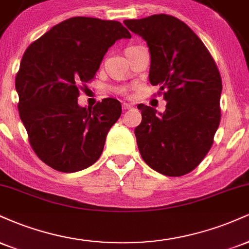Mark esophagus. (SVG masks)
I'll return each instance as SVG.
<instances>
[{"label":"esophagus","instance_id":"esophagus-1","mask_svg":"<svg viewBox=\"0 0 249 249\" xmlns=\"http://www.w3.org/2000/svg\"><path fill=\"white\" fill-rule=\"evenodd\" d=\"M123 110H128V108H131L133 107L132 104H130V103H123Z\"/></svg>","mask_w":249,"mask_h":249}]
</instances>
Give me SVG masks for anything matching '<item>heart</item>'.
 Here are the masks:
<instances>
[{
  "label": "heart",
  "mask_w": 249,
  "mask_h": 249,
  "mask_svg": "<svg viewBox=\"0 0 249 249\" xmlns=\"http://www.w3.org/2000/svg\"><path fill=\"white\" fill-rule=\"evenodd\" d=\"M118 91L121 93H126L127 92V88H121Z\"/></svg>",
  "instance_id": "1"
}]
</instances>
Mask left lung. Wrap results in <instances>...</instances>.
Listing matches in <instances>:
<instances>
[{"label":"left lung","instance_id":"obj_1","mask_svg":"<svg viewBox=\"0 0 249 249\" xmlns=\"http://www.w3.org/2000/svg\"><path fill=\"white\" fill-rule=\"evenodd\" d=\"M124 24L146 41L150 83L165 90L167 102L164 113L138 105L142 123L134 134L142 158L164 176L190 173L212 147L220 124L218 67L201 39L177 17L159 14Z\"/></svg>","mask_w":249,"mask_h":249}]
</instances>
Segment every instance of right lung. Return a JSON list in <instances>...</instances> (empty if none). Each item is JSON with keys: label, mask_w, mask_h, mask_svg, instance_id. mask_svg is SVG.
Listing matches in <instances>:
<instances>
[{"label": "right lung", "mask_w": 249, "mask_h": 249, "mask_svg": "<svg viewBox=\"0 0 249 249\" xmlns=\"http://www.w3.org/2000/svg\"><path fill=\"white\" fill-rule=\"evenodd\" d=\"M130 37L121 22L78 16L56 24L25 50L15 79L18 112L31 147L48 166L72 173L99 159L122 105L104 98L87 108L77 98L108 48Z\"/></svg>", "instance_id": "right-lung-1"}]
</instances>
